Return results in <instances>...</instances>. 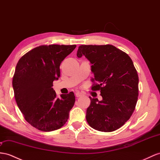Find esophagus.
Segmentation results:
<instances>
[{
    "mask_svg": "<svg viewBox=\"0 0 160 160\" xmlns=\"http://www.w3.org/2000/svg\"><path fill=\"white\" fill-rule=\"evenodd\" d=\"M83 94L82 93V92H79V91H78V92H76V96L77 97H81L82 95Z\"/></svg>",
    "mask_w": 160,
    "mask_h": 160,
    "instance_id": "esophagus-1",
    "label": "esophagus"
}]
</instances>
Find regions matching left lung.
<instances>
[{"label":"left lung","instance_id":"1","mask_svg":"<svg viewBox=\"0 0 160 160\" xmlns=\"http://www.w3.org/2000/svg\"><path fill=\"white\" fill-rule=\"evenodd\" d=\"M84 55L92 65V91H101L103 100L92 98L86 118L101 132L120 128L133 113L138 96V76L130 57L112 44L80 45L77 57Z\"/></svg>","mask_w":160,"mask_h":160}]
</instances>
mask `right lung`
Wrapping results in <instances>:
<instances>
[{
	"instance_id": "obj_1",
	"label": "right lung",
	"mask_w": 160,
	"mask_h": 160,
	"mask_svg": "<svg viewBox=\"0 0 160 160\" xmlns=\"http://www.w3.org/2000/svg\"><path fill=\"white\" fill-rule=\"evenodd\" d=\"M76 45H40L23 55L16 65L13 87L25 120L44 132L61 128L75 103L72 92L57 97L52 82L60 76V64Z\"/></svg>"
}]
</instances>
